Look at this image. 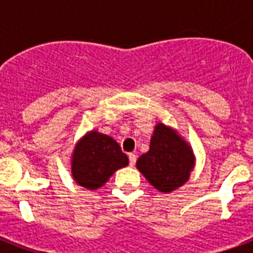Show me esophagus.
Listing matches in <instances>:
<instances>
[{"mask_svg":"<svg viewBox=\"0 0 253 253\" xmlns=\"http://www.w3.org/2000/svg\"><path fill=\"white\" fill-rule=\"evenodd\" d=\"M128 162H130V166L134 167L135 163H136V155L135 154H128Z\"/></svg>","mask_w":253,"mask_h":253,"instance_id":"esophagus-1","label":"esophagus"}]
</instances>
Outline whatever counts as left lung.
Segmentation results:
<instances>
[{"label":"left lung","mask_w":253,"mask_h":253,"mask_svg":"<svg viewBox=\"0 0 253 253\" xmlns=\"http://www.w3.org/2000/svg\"><path fill=\"white\" fill-rule=\"evenodd\" d=\"M193 166L194 156L188 143L162 123L155 127L148 152L136 162V168L143 176L163 193L172 192L185 184Z\"/></svg>","instance_id":"8db88e82"}]
</instances>
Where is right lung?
Here are the masks:
<instances>
[{"mask_svg":"<svg viewBox=\"0 0 253 253\" xmlns=\"http://www.w3.org/2000/svg\"><path fill=\"white\" fill-rule=\"evenodd\" d=\"M127 164L128 158L114 139L91 131L81 139L73 152L72 174L77 184L94 190Z\"/></svg>","mask_w":253,"mask_h":253,"instance_id":"obj_1","label":"right lung"}]
</instances>
